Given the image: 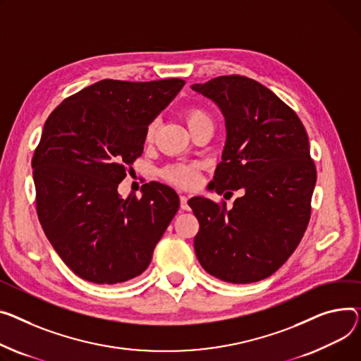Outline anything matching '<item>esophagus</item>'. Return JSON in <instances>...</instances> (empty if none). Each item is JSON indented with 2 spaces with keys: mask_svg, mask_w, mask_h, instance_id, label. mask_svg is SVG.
Instances as JSON below:
<instances>
[{
  "mask_svg": "<svg viewBox=\"0 0 361 361\" xmlns=\"http://www.w3.org/2000/svg\"><path fill=\"white\" fill-rule=\"evenodd\" d=\"M187 202H188V197H187V196H184V195H181V196H180V206H181V209H183V210H187V209H188Z\"/></svg>",
  "mask_w": 361,
  "mask_h": 361,
  "instance_id": "obj_1",
  "label": "esophagus"
}]
</instances>
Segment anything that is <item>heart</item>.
Wrapping results in <instances>:
<instances>
[{
	"label": "heart",
	"instance_id": "1",
	"mask_svg": "<svg viewBox=\"0 0 361 361\" xmlns=\"http://www.w3.org/2000/svg\"><path fill=\"white\" fill-rule=\"evenodd\" d=\"M184 120L190 129V132L196 130L197 128L212 123V118L200 107H190L184 111ZM155 132V125H149L147 129V140H151L154 137ZM162 176L166 181H170L176 185L190 188L196 185V183L200 178V170L199 165L196 164H174V165H168L165 170L162 171Z\"/></svg>",
	"mask_w": 361,
	"mask_h": 361
}]
</instances>
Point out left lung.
Returning a JSON list of instances; mask_svg holds the SVG:
<instances>
[{
  "label": "left lung",
  "instance_id": "left-lung-1",
  "mask_svg": "<svg viewBox=\"0 0 361 361\" xmlns=\"http://www.w3.org/2000/svg\"><path fill=\"white\" fill-rule=\"evenodd\" d=\"M191 88L225 117L226 143L212 187L218 195L244 191L229 210L225 202L188 200L200 224L197 259L228 283L267 279L293 254L310 219L317 168L307 133L289 106L251 78L224 75Z\"/></svg>",
  "mask_w": 361,
  "mask_h": 361
}]
</instances>
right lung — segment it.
I'll list each match as a JSON object with an SVG mask.
<instances>
[{
	"label": "right lung",
	"instance_id": "right-lung-1",
	"mask_svg": "<svg viewBox=\"0 0 361 361\" xmlns=\"http://www.w3.org/2000/svg\"><path fill=\"white\" fill-rule=\"evenodd\" d=\"M185 82L103 80L47 117L32 166L39 222L78 277L128 281L145 271L180 199L159 183L126 200L117 185L143 152L147 129Z\"/></svg>",
	"mask_w": 361,
	"mask_h": 361
}]
</instances>
